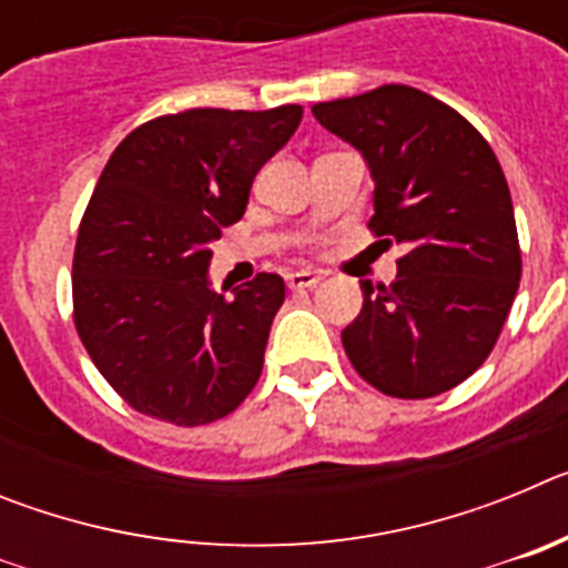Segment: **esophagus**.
Segmentation results:
<instances>
[{"instance_id": "34e87169", "label": "esophagus", "mask_w": 568, "mask_h": 568, "mask_svg": "<svg viewBox=\"0 0 568 568\" xmlns=\"http://www.w3.org/2000/svg\"><path fill=\"white\" fill-rule=\"evenodd\" d=\"M321 278H324V273H318V270H295V273L287 275V287L290 290H310V287H315Z\"/></svg>"}]
</instances>
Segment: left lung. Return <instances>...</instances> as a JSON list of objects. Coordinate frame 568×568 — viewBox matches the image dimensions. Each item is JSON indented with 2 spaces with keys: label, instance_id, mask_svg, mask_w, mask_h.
Returning a JSON list of instances; mask_svg holds the SVG:
<instances>
[{
  "label": "left lung",
  "instance_id": "8db88e82",
  "mask_svg": "<svg viewBox=\"0 0 568 568\" xmlns=\"http://www.w3.org/2000/svg\"><path fill=\"white\" fill-rule=\"evenodd\" d=\"M364 155L369 227L406 255L389 287L361 281L364 307L341 333L364 381L393 398H433L491 353L520 281L509 184L484 135L424 90L384 84L313 104Z\"/></svg>",
  "mask_w": 568,
  "mask_h": 568
}]
</instances>
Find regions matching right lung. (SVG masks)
<instances>
[{"instance_id":"1","label":"right lung","mask_w":568,"mask_h":568,"mask_svg":"<svg viewBox=\"0 0 568 568\" xmlns=\"http://www.w3.org/2000/svg\"><path fill=\"white\" fill-rule=\"evenodd\" d=\"M301 104L195 108L135 128L99 175L73 253L84 349L150 418L199 426L230 415L264 366L284 278L215 293L210 244L244 215L253 179L290 142Z\"/></svg>"}]
</instances>
